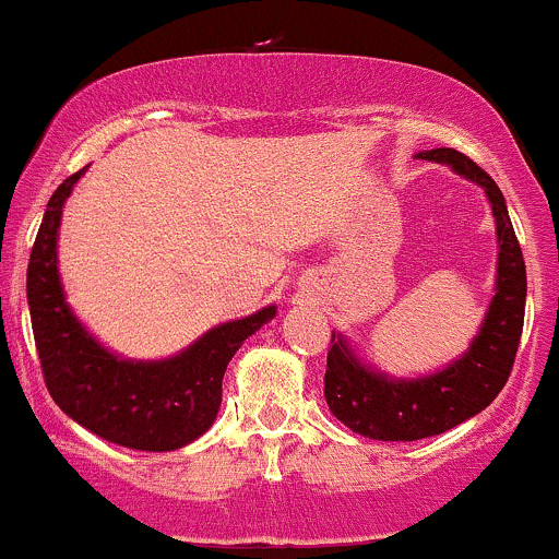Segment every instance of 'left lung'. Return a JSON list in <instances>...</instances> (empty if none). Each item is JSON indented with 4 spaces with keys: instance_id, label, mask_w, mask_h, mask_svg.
<instances>
[{
    "instance_id": "1",
    "label": "left lung",
    "mask_w": 559,
    "mask_h": 559,
    "mask_svg": "<svg viewBox=\"0 0 559 559\" xmlns=\"http://www.w3.org/2000/svg\"><path fill=\"white\" fill-rule=\"evenodd\" d=\"M418 159L450 164L457 175L487 190L500 240L497 295L471 350L444 371L413 382H395L369 371L332 334L324 373L326 405L347 429L382 442H416L442 435L487 408L513 371L526 313V261L502 190L474 159L455 148L421 151Z\"/></svg>"
}]
</instances>
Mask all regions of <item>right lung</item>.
<instances>
[{
    "label": "right lung",
    "mask_w": 559,
    "mask_h": 559,
    "mask_svg": "<svg viewBox=\"0 0 559 559\" xmlns=\"http://www.w3.org/2000/svg\"><path fill=\"white\" fill-rule=\"evenodd\" d=\"M85 169L55 190L28 261V308L46 390L72 421L130 450L167 452L214 424L222 379L242 340L274 317V306L206 332L180 356L133 364L104 350L78 324L57 274V229L64 199Z\"/></svg>",
    "instance_id": "1"
}]
</instances>
